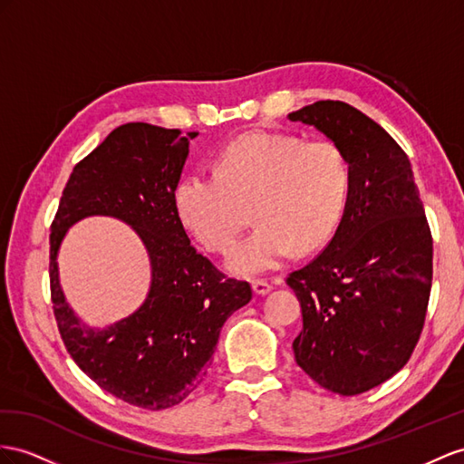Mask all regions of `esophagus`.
I'll list each match as a JSON object with an SVG mask.
<instances>
[{"label": "esophagus", "instance_id": "esophagus-1", "mask_svg": "<svg viewBox=\"0 0 464 464\" xmlns=\"http://www.w3.org/2000/svg\"><path fill=\"white\" fill-rule=\"evenodd\" d=\"M253 290L256 294H260V295H265V294H268L272 290V284L268 280H265V278H256V280H253Z\"/></svg>", "mask_w": 464, "mask_h": 464}]
</instances>
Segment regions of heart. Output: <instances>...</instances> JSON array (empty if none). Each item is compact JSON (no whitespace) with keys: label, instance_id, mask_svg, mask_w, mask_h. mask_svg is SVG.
Listing matches in <instances>:
<instances>
[{"label":"heart","instance_id":"heart-1","mask_svg":"<svg viewBox=\"0 0 464 464\" xmlns=\"http://www.w3.org/2000/svg\"><path fill=\"white\" fill-rule=\"evenodd\" d=\"M351 178L347 152L334 140L246 133L219 150L218 170L198 169L182 178L176 209L208 251L225 255L253 206L258 225L235 248L229 268L256 275L278 266L294 246L312 251L334 235L347 208Z\"/></svg>","mask_w":464,"mask_h":464}]
</instances>
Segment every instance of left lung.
<instances>
[{
    "instance_id": "1",
    "label": "left lung",
    "mask_w": 464,
    "mask_h": 464,
    "mask_svg": "<svg viewBox=\"0 0 464 464\" xmlns=\"http://www.w3.org/2000/svg\"><path fill=\"white\" fill-rule=\"evenodd\" d=\"M347 152L351 192L334 239L288 275L304 327L295 362L322 388L356 396L410 361L425 324L433 239L408 154L345 102H315L288 115Z\"/></svg>"
}]
</instances>
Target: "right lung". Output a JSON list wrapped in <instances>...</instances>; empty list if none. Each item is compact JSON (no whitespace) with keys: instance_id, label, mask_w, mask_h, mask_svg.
Masks as SVG:
<instances>
[{"instance_id":"obj_1","label":"right lung","mask_w":464,"mask_h":464,"mask_svg":"<svg viewBox=\"0 0 464 464\" xmlns=\"http://www.w3.org/2000/svg\"><path fill=\"white\" fill-rule=\"evenodd\" d=\"M196 135L149 123L113 129L74 166L51 225V300L66 351L102 390L152 411L201 384L223 324L253 298L251 284L225 276L189 245L178 216L176 186ZM88 215L129 222L153 268L146 304L108 330L82 326L57 282V246Z\"/></svg>"}]
</instances>
